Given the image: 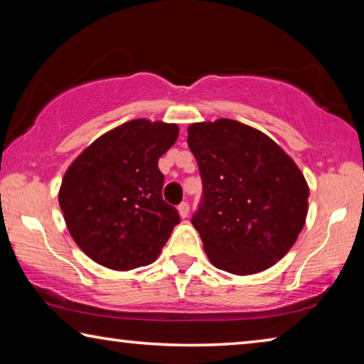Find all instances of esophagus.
<instances>
[{
    "instance_id": "obj_1",
    "label": "esophagus",
    "mask_w": 364,
    "mask_h": 364,
    "mask_svg": "<svg viewBox=\"0 0 364 364\" xmlns=\"http://www.w3.org/2000/svg\"><path fill=\"white\" fill-rule=\"evenodd\" d=\"M178 213H180L181 218H186L189 215V205L188 202H181L180 205H178Z\"/></svg>"
}]
</instances>
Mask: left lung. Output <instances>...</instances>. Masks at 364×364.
I'll return each mask as SVG.
<instances>
[{
	"mask_svg": "<svg viewBox=\"0 0 364 364\" xmlns=\"http://www.w3.org/2000/svg\"><path fill=\"white\" fill-rule=\"evenodd\" d=\"M204 200L193 217L208 260L247 276L284 257L304 230L310 188L297 164L254 127L218 119L188 127Z\"/></svg>",
	"mask_w": 364,
	"mask_h": 364,
	"instance_id": "1",
	"label": "left lung"
}]
</instances>
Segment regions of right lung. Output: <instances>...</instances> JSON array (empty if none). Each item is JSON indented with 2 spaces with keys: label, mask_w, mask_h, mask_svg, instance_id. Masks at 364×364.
<instances>
[{
  "label": "right lung",
  "mask_w": 364,
  "mask_h": 364,
  "mask_svg": "<svg viewBox=\"0 0 364 364\" xmlns=\"http://www.w3.org/2000/svg\"><path fill=\"white\" fill-rule=\"evenodd\" d=\"M176 123L134 119L101 134L67 168L59 207L75 244L91 260L130 271L157 260L173 228L162 199L159 159L175 144Z\"/></svg>",
  "instance_id": "1"
}]
</instances>
